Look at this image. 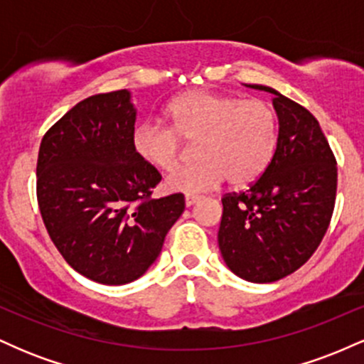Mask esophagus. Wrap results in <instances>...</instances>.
<instances>
[{"label": "esophagus", "instance_id": "1", "mask_svg": "<svg viewBox=\"0 0 364 364\" xmlns=\"http://www.w3.org/2000/svg\"><path fill=\"white\" fill-rule=\"evenodd\" d=\"M198 200H200L198 195H186V196H185V205H186V207L195 205V203L198 202Z\"/></svg>", "mask_w": 364, "mask_h": 364}]
</instances>
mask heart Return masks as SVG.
Returning a JSON list of instances; mask_svg holds the SVG:
<instances>
[{
    "label": "heart",
    "instance_id": "heart-1",
    "mask_svg": "<svg viewBox=\"0 0 364 364\" xmlns=\"http://www.w3.org/2000/svg\"><path fill=\"white\" fill-rule=\"evenodd\" d=\"M171 128L144 121L132 145L141 161L161 171L179 164L183 141H195L193 164L174 171L164 186L173 193H202L229 185L246 186L265 173L277 149V116L260 99H241L210 90H190L169 102Z\"/></svg>",
    "mask_w": 364,
    "mask_h": 364
}]
</instances>
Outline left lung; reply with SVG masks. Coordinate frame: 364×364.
<instances>
[{"label": "left lung", "mask_w": 364, "mask_h": 364, "mask_svg": "<svg viewBox=\"0 0 364 364\" xmlns=\"http://www.w3.org/2000/svg\"><path fill=\"white\" fill-rule=\"evenodd\" d=\"M279 119L272 162L246 191L223 198L219 250L232 274L265 284L298 270L318 248L336 205L337 162L310 111L272 87Z\"/></svg>", "instance_id": "8db88e82"}]
</instances>
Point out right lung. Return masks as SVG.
I'll return each instance as SVG.
<instances>
[{"label": "right lung", "instance_id": "1", "mask_svg": "<svg viewBox=\"0 0 364 364\" xmlns=\"http://www.w3.org/2000/svg\"><path fill=\"white\" fill-rule=\"evenodd\" d=\"M132 92L83 99L54 123L37 157V202L53 243L83 277L136 281L161 253L185 196L150 198L161 181L132 145Z\"/></svg>", "mask_w": 364, "mask_h": 364}]
</instances>
